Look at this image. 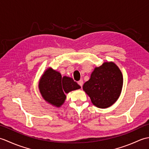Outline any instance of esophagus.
<instances>
[{
  "mask_svg": "<svg viewBox=\"0 0 149 149\" xmlns=\"http://www.w3.org/2000/svg\"><path fill=\"white\" fill-rule=\"evenodd\" d=\"M78 84L82 88V87H83V80H80L78 82Z\"/></svg>",
  "mask_w": 149,
  "mask_h": 149,
  "instance_id": "esophagus-1",
  "label": "esophagus"
}]
</instances>
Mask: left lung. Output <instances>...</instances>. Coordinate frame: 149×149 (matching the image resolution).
I'll return each mask as SVG.
<instances>
[{
    "label": "left lung",
    "mask_w": 149,
    "mask_h": 149,
    "mask_svg": "<svg viewBox=\"0 0 149 149\" xmlns=\"http://www.w3.org/2000/svg\"><path fill=\"white\" fill-rule=\"evenodd\" d=\"M123 81L118 66L112 61L104 62L94 68L90 79L83 84V89L94 106L99 108H107L119 98Z\"/></svg>",
    "instance_id": "8db88e82"
}]
</instances>
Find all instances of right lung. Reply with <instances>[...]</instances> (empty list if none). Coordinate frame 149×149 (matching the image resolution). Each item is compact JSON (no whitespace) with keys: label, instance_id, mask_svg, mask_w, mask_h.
Listing matches in <instances>:
<instances>
[{"label":"right lung","instance_id":"obj_1","mask_svg":"<svg viewBox=\"0 0 149 149\" xmlns=\"http://www.w3.org/2000/svg\"><path fill=\"white\" fill-rule=\"evenodd\" d=\"M38 88L46 102L59 107L66 100L65 93L80 89L81 86L72 78L67 76L62 77L59 72L49 67L40 77Z\"/></svg>","mask_w":149,"mask_h":149}]
</instances>
